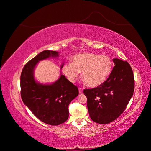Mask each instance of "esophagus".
I'll list each match as a JSON object with an SVG mask.
<instances>
[{
  "label": "esophagus",
  "instance_id": "esophagus-1",
  "mask_svg": "<svg viewBox=\"0 0 151 151\" xmlns=\"http://www.w3.org/2000/svg\"><path fill=\"white\" fill-rule=\"evenodd\" d=\"M79 94L83 93V89H82V88H79Z\"/></svg>",
  "mask_w": 151,
  "mask_h": 151
}]
</instances>
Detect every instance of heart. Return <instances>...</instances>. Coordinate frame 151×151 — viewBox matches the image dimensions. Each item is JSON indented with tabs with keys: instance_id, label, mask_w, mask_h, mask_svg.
<instances>
[{
	"instance_id": "heart-1",
	"label": "heart",
	"mask_w": 151,
	"mask_h": 151,
	"mask_svg": "<svg viewBox=\"0 0 151 151\" xmlns=\"http://www.w3.org/2000/svg\"><path fill=\"white\" fill-rule=\"evenodd\" d=\"M72 63L63 66L62 71L68 79L74 83L80 72L84 81L91 88L103 84L110 76L113 63L108 55H99L91 52L76 54L72 58Z\"/></svg>"
}]
</instances>
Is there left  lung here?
<instances>
[{"label":"left lung","instance_id":"obj_1","mask_svg":"<svg viewBox=\"0 0 151 151\" xmlns=\"http://www.w3.org/2000/svg\"><path fill=\"white\" fill-rule=\"evenodd\" d=\"M110 76L96 88L84 89L89 115L91 120L100 124H108L125 110L134 91V77L127 61L113 58Z\"/></svg>","mask_w":151,"mask_h":151}]
</instances>
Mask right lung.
Instances as JSON below:
<instances>
[{
	"mask_svg": "<svg viewBox=\"0 0 151 151\" xmlns=\"http://www.w3.org/2000/svg\"><path fill=\"white\" fill-rule=\"evenodd\" d=\"M59 52L46 50L29 61L22 70L20 84L22 101L40 120L50 125H58L68 118V105L79 95L77 87L62 74L51 84H42L35 78L39 62L49 58H57ZM63 62L60 67L62 69Z\"/></svg>",
	"mask_w": 151,
	"mask_h": 151,
	"instance_id": "obj_1",
	"label": "right lung"
}]
</instances>
